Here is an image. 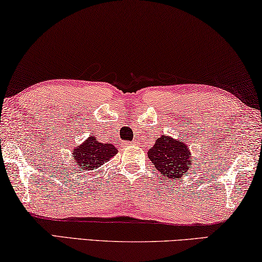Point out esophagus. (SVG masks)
Instances as JSON below:
<instances>
[{
    "label": "esophagus",
    "instance_id": "34e87169",
    "mask_svg": "<svg viewBox=\"0 0 262 262\" xmlns=\"http://www.w3.org/2000/svg\"><path fill=\"white\" fill-rule=\"evenodd\" d=\"M136 143H138V142H136V141H132V142H129V144H134V146H135Z\"/></svg>",
    "mask_w": 262,
    "mask_h": 262
}]
</instances>
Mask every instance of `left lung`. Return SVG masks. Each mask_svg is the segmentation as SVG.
<instances>
[{
  "label": "left lung",
  "mask_w": 262,
  "mask_h": 262,
  "mask_svg": "<svg viewBox=\"0 0 262 262\" xmlns=\"http://www.w3.org/2000/svg\"><path fill=\"white\" fill-rule=\"evenodd\" d=\"M189 150L185 143L175 141L169 136H160L148 150V158L160 173L168 179L179 180L192 167Z\"/></svg>",
  "instance_id": "8db88e82"
}]
</instances>
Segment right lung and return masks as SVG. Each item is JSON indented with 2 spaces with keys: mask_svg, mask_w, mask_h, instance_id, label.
<instances>
[{
  "mask_svg": "<svg viewBox=\"0 0 262 262\" xmlns=\"http://www.w3.org/2000/svg\"><path fill=\"white\" fill-rule=\"evenodd\" d=\"M116 151L118 149L112 143H101L95 138H89L74 149V161L82 169L93 170L108 162Z\"/></svg>",
  "mask_w": 262,
  "mask_h": 262,
  "instance_id": "obj_1",
  "label": "right lung"
}]
</instances>
